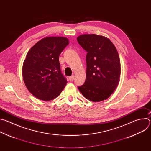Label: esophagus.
I'll return each mask as SVG.
<instances>
[{"instance_id": "esophagus-1", "label": "esophagus", "mask_w": 151, "mask_h": 151, "mask_svg": "<svg viewBox=\"0 0 151 151\" xmlns=\"http://www.w3.org/2000/svg\"><path fill=\"white\" fill-rule=\"evenodd\" d=\"M74 78H75L74 75H72V76H70V77H69V80H70V81H73V79H74Z\"/></svg>"}]
</instances>
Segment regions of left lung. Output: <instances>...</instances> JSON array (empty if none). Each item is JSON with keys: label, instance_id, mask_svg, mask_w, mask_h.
<instances>
[{"label": "left lung", "instance_id": "obj_1", "mask_svg": "<svg viewBox=\"0 0 151 151\" xmlns=\"http://www.w3.org/2000/svg\"><path fill=\"white\" fill-rule=\"evenodd\" d=\"M77 40L87 52L85 82L78 88L90 101L104 100L114 92L120 80L121 63L116 48L109 38L101 35L84 34Z\"/></svg>", "mask_w": 151, "mask_h": 151}]
</instances>
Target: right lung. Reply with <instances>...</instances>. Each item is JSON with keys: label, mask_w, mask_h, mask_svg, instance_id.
I'll return each instance as SVG.
<instances>
[{"label": "right lung", "mask_w": 151, "mask_h": 151, "mask_svg": "<svg viewBox=\"0 0 151 151\" xmlns=\"http://www.w3.org/2000/svg\"><path fill=\"white\" fill-rule=\"evenodd\" d=\"M69 44L66 37H46L27 52L23 64V78L27 90L37 99L51 100L65 87L68 82L61 73L59 56Z\"/></svg>", "instance_id": "add662e5"}]
</instances>
